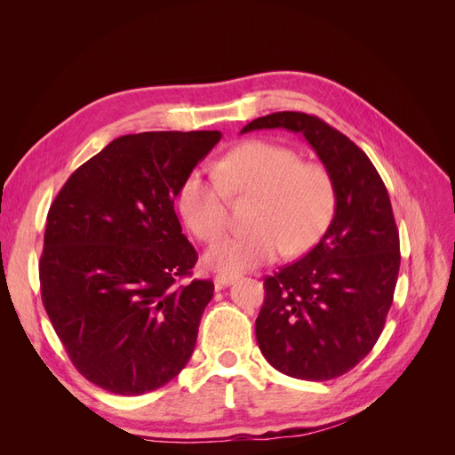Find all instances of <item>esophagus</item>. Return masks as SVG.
Returning <instances> with one entry per match:
<instances>
[{"instance_id": "obj_1", "label": "esophagus", "mask_w": 455, "mask_h": 455, "mask_svg": "<svg viewBox=\"0 0 455 455\" xmlns=\"http://www.w3.org/2000/svg\"><path fill=\"white\" fill-rule=\"evenodd\" d=\"M237 279H239L237 273H218L214 281H216L218 286H228V284H231L233 281H237Z\"/></svg>"}]
</instances>
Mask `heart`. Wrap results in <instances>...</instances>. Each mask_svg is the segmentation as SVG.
<instances>
[{
  "label": "heart",
  "mask_w": 455,
  "mask_h": 455,
  "mask_svg": "<svg viewBox=\"0 0 455 455\" xmlns=\"http://www.w3.org/2000/svg\"><path fill=\"white\" fill-rule=\"evenodd\" d=\"M256 196L251 226L244 233L218 239L204 254L206 266L239 273L277 259L284 251L301 254L319 241L336 209L330 172L299 161L294 149L246 140L218 163V174L191 171L178 191V209L189 231L212 241L226 229L228 196Z\"/></svg>",
  "instance_id": "b5f03b06"
}]
</instances>
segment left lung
I'll use <instances>...</instances> for the list:
<instances>
[{"mask_svg":"<svg viewBox=\"0 0 455 455\" xmlns=\"http://www.w3.org/2000/svg\"><path fill=\"white\" fill-rule=\"evenodd\" d=\"M304 134L336 188V211L321 241L264 281L256 339L283 374L324 381L346 374L376 346L401 267L387 188L364 151L323 119L301 112L258 117L241 132Z\"/></svg>","mask_w":455,"mask_h":455,"instance_id":"left-lung-1","label":"left lung"}]
</instances>
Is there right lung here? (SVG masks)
I'll return each mask as SVG.
<instances>
[{
  "label": "right lung",
  "instance_id": "obj_1",
  "mask_svg": "<svg viewBox=\"0 0 455 455\" xmlns=\"http://www.w3.org/2000/svg\"><path fill=\"white\" fill-rule=\"evenodd\" d=\"M220 139V131L119 136L51 204L41 298L79 374L109 393L163 387L196 349L214 283L178 284L197 252L174 199Z\"/></svg>",
  "mask_w": 455,
  "mask_h": 455
}]
</instances>
